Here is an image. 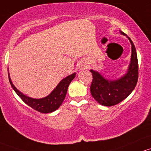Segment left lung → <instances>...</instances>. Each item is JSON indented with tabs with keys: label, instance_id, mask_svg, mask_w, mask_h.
I'll list each match as a JSON object with an SVG mask.
<instances>
[{
	"label": "left lung",
	"instance_id": "8db88e82",
	"mask_svg": "<svg viewBox=\"0 0 151 151\" xmlns=\"http://www.w3.org/2000/svg\"><path fill=\"white\" fill-rule=\"evenodd\" d=\"M122 35L124 32L120 31ZM132 45L131 62L127 73L114 81L105 79L99 73L91 70L93 79L90 86L92 97L98 103L105 106H113L120 103L134 89L138 80V61L136 49L132 41L127 36Z\"/></svg>",
	"mask_w": 151,
	"mask_h": 151
}]
</instances>
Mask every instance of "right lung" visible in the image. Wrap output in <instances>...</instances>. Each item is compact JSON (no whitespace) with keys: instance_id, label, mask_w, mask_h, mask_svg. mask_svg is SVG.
Listing matches in <instances>:
<instances>
[{"instance_id":"right-lung-1","label":"right lung","mask_w":151,"mask_h":151,"mask_svg":"<svg viewBox=\"0 0 151 151\" xmlns=\"http://www.w3.org/2000/svg\"><path fill=\"white\" fill-rule=\"evenodd\" d=\"M76 77V73H73L71 75L67 76L64 79L58 83L57 87L46 97L41 99H34L23 94L21 91H19L15 87L11 80L10 76H9V80L13 89L17 95L25 102L27 105L33 108L34 110L43 113H52L60 108V105L63 103V100L66 96L67 91L70 83Z\"/></svg>"}]
</instances>
